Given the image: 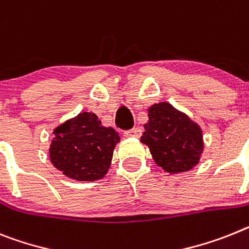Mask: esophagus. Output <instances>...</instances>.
<instances>
[{
  "label": "esophagus",
  "instance_id": "34e87169",
  "mask_svg": "<svg viewBox=\"0 0 249 249\" xmlns=\"http://www.w3.org/2000/svg\"><path fill=\"white\" fill-rule=\"evenodd\" d=\"M141 135L142 129L139 128V127H136V128L129 129V131L124 132V137H136V139H139V137H141Z\"/></svg>",
  "mask_w": 249,
  "mask_h": 249
}]
</instances>
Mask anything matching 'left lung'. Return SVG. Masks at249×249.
Wrapping results in <instances>:
<instances>
[{
	"mask_svg": "<svg viewBox=\"0 0 249 249\" xmlns=\"http://www.w3.org/2000/svg\"><path fill=\"white\" fill-rule=\"evenodd\" d=\"M143 127L141 142L166 173H186L199 163L204 151L203 131L186 113L167 102L152 104Z\"/></svg>",
	"mask_w": 249,
	"mask_h": 249,
	"instance_id": "left-lung-1",
	"label": "left lung"
}]
</instances>
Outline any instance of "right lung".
Instances as JSON below:
<instances>
[{"instance_id":"1","label":"right lung","mask_w":249,"mask_h":249,"mask_svg":"<svg viewBox=\"0 0 249 249\" xmlns=\"http://www.w3.org/2000/svg\"><path fill=\"white\" fill-rule=\"evenodd\" d=\"M49 157L55 169L76 181L103 179L120 136L93 112H82L54 129Z\"/></svg>"}]
</instances>
